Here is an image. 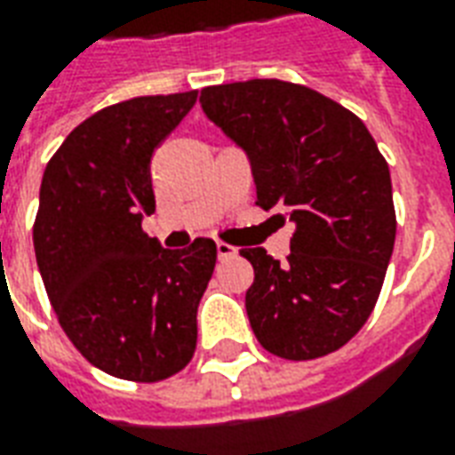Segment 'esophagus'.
<instances>
[{
	"mask_svg": "<svg viewBox=\"0 0 455 455\" xmlns=\"http://www.w3.org/2000/svg\"><path fill=\"white\" fill-rule=\"evenodd\" d=\"M217 256H219V260H227V258L236 256V248L228 246V243H221V241H219V243H217Z\"/></svg>",
	"mask_w": 455,
	"mask_h": 455,
	"instance_id": "esophagus-1",
	"label": "esophagus"
}]
</instances>
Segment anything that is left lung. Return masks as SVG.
<instances>
[{"mask_svg": "<svg viewBox=\"0 0 455 455\" xmlns=\"http://www.w3.org/2000/svg\"><path fill=\"white\" fill-rule=\"evenodd\" d=\"M199 104L243 148L256 204L295 224L287 263L243 248L246 312L266 351L312 361L368 322L395 246L390 168L355 114L283 80L204 87Z\"/></svg>", "mask_w": 455, "mask_h": 455, "instance_id": "8db88e82", "label": "left lung"}]
</instances>
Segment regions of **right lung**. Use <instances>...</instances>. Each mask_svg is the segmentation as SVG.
Returning a JSON list of instances; mask_svg holds the SVG:
<instances>
[{
    "mask_svg": "<svg viewBox=\"0 0 455 455\" xmlns=\"http://www.w3.org/2000/svg\"><path fill=\"white\" fill-rule=\"evenodd\" d=\"M195 102L197 90L112 104L70 131L45 165L34 224L45 292L75 348L121 380H165L197 346L217 243L168 251L140 228L156 212L153 150Z\"/></svg>",
    "mask_w": 455,
    "mask_h": 455,
    "instance_id": "1",
    "label": "right lung"
}]
</instances>
